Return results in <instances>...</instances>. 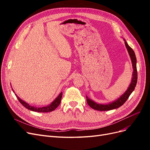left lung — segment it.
<instances>
[{"label":"left lung","instance_id":"8db88e82","mask_svg":"<svg viewBox=\"0 0 150 150\" xmlns=\"http://www.w3.org/2000/svg\"><path fill=\"white\" fill-rule=\"evenodd\" d=\"M125 40V44L126 47L128 50V52L129 53V55L130 56L131 62H132L133 72V77L132 79H131V82L129 87L127 89L125 93L122 94L121 96L117 99L116 101H113L112 103H110L108 104H98L96 102L93 101L91 99H90L88 96L86 97V101L88 104V105L94 110H96L97 111H109L111 110H114V109L118 108L119 107L121 106L123 104L127 99L129 97L130 94L132 93L134 91L136 85L137 83V79H138V74H137V58H136L135 53L133 49L129 46L128 43L126 42V40Z\"/></svg>","mask_w":150,"mask_h":150}]
</instances>
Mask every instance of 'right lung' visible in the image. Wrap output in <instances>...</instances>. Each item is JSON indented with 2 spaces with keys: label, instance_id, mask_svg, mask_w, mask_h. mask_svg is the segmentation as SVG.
<instances>
[{
  "label": "right lung",
  "instance_id": "add662e5",
  "mask_svg": "<svg viewBox=\"0 0 150 150\" xmlns=\"http://www.w3.org/2000/svg\"><path fill=\"white\" fill-rule=\"evenodd\" d=\"M13 93H14V91H13ZM16 96L17 98L18 99V100H19V101L22 104V106H24L25 108L28 109V110H29L30 111H35V112H51V111L55 110L57 108V106L59 105L61 103L62 96V93L61 92L59 94V96L51 103V104H49V105H48L47 106H44L42 108H36L34 106H32L29 105L28 103H27L26 102L24 101L23 100H22L20 98H19L17 96V94H16Z\"/></svg>",
  "mask_w": 150,
  "mask_h": 150
}]
</instances>
